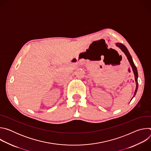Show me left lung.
Instances as JSON below:
<instances>
[{"label":"left lung","instance_id":"left-lung-1","mask_svg":"<svg viewBox=\"0 0 151 151\" xmlns=\"http://www.w3.org/2000/svg\"><path fill=\"white\" fill-rule=\"evenodd\" d=\"M116 47H118V48H119L121 51L125 54V55H126L129 63H130V65L132 68V69H133V71L134 72V78H135V81H136V90H135V91H134V96L133 97V98L135 96L136 93H137V89H138V81H137V78H138V73H137V68L135 66V64H134V62L133 61V59H132V57L130 54V52H128L127 48H126V47L125 45H124L123 44H121V43H116ZM133 98L132 99V100L133 99Z\"/></svg>","mask_w":151,"mask_h":151}]
</instances>
